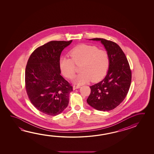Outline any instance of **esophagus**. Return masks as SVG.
<instances>
[{
	"instance_id": "1",
	"label": "esophagus",
	"mask_w": 154,
	"mask_h": 154,
	"mask_svg": "<svg viewBox=\"0 0 154 154\" xmlns=\"http://www.w3.org/2000/svg\"><path fill=\"white\" fill-rule=\"evenodd\" d=\"M81 88L80 85H73V90H75V89H79Z\"/></svg>"
}]
</instances>
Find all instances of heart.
Instances as JSON below:
<instances>
[{
	"label": "heart",
	"instance_id": "b5f03b06",
	"mask_svg": "<svg viewBox=\"0 0 154 154\" xmlns=\"http://www.w3.org/2000/svg\"><path fill=\"white\" fill-rule=\"evenodd\" d=\"M70 57H63L60 60V67L63 75L71 79L77 71L76 65H81L82 71L76 77L75 82L83 84L91 80L97 82L104 77L110 65L108 52L97 46L82 44L71 49Z\"/></svg>",
	"mask_w": 154,
	"mask_h": 154
}]
</instances>
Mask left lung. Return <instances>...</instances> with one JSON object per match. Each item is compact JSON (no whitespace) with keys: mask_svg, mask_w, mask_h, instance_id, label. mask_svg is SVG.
Wrapping results in <instances>:
<instances>
[{"mask_svg":"<svg viewBox=\"0 0 154 154\" xmlns=\"http://www.w3.org/2000/svg\"><path fill=\"white\" fill-rule=\"evenodd\" d=\"M91 39L100 41L104 45L109 56L110 65L104 79L90 86L91 92L86 101L98 110H111L127 96L131 82V71L125 54L118 44L103 38Z\"/></svg>","mask_w":154,"mask_h":154,"instance_id":"obj_1","label":"left lung"}]
</instances>
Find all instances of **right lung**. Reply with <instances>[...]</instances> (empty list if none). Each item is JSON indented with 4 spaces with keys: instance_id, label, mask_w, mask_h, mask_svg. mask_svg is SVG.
I'll return each instance as SVG.
<instances>
[{
    "instance_id": "1",
    "label": "right lung",
    "mask_w": 154,
    "mask_h": 154,
    "mask_svg": "<svg viewBox=\"0 0 154 154\" xmlns=\"http://www.w3.org/2000/svg\"><path fill=\"white\" fill-rule=\"evenodd\" d=\"M70 41H51L34 50L25 69V89L37 110L50 116L68 106L72 86L60 75V56Z\"/></svg>"
}]
</instances>
